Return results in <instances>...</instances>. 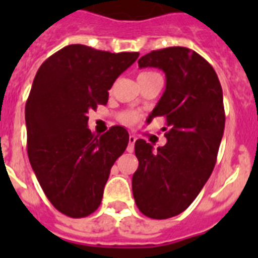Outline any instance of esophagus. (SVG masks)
Listing matches in <instances>:
<instances>
[{
    "label": "esophagus",
    "mask_w": 258,
    "mask_h": 258,
    "mask_svg": "<svg viewBox=\"0 0 258 258\" xmlns=\"http://www.w3.org/2000/svg\"><path fill=\"white\" fill-rule=\"evenodd\" d=\"M135 142H137V138H135V135H130L128 146H127V151H128V153H133V151H134V146H135Z\"/></svg>",
    "instance_id": "1"
}]
</instances>
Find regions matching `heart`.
I'll return each instance as SVG.
<instances>
[{"label":"heart","mask_w":258,"mask_h":258,"mask_svg":"<svg viewBox=\"0 0 258 258\" xmlns=\"http://www.w3.org/2000/svg\"><path fill=\"white\" fill-rule=\"evenodd\" d=\"M154 75H158L155 72H143V74L139 75V78L138 79H143V78H150V76H154ZM121 121H124L125 124H133L135 121L139 119V115L137 112H134V111H127V112H123L120 115Z\"/></svg>","instance_id":"b5f03b06"}]
</instances>
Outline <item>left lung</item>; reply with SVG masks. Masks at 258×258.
Masks as SVG:
<instances>
[{
	"instance_id": "8db88e82",
	"label": "left lung",
	"mask_w": 258,
	"mask_h": 258,
	"mask_svg": "<svg viewBox=\"0 0 258 258\" xmlns=\"http://www.w3.org/2000/svg\"><path fill=\"white\" fill-rule=\"evenodd\" d=\"M138 64L165 72V92L147 121L165 116L169 130L157 150L135 142L133 194L145 216L166 220L184 212L212 175L225 128L222 88L213 67L183 46L153 50Z\"/></svg>"
}]
</instances>
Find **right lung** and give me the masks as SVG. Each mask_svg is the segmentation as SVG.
<instances>
[{
  "instance_id": "1",
  "label": "right lung",
  "mask_w": 258,
  "mask_h": 258,
  "mask_svg": "<svg viewBox=\"0 0 258 258\" xmlns=\"http://www.w3.org/2000/svg\"><path fill=\"white\" fill-rule=\"evenodd\" d=\"M138 57L72 44L34 76L25 105L28 157L46 198L66 216L82 218L100 206L111 167L128 145L121 125L91 133L87 113L107 104L108 89Z\"/></svg>"
}]
</instances>
